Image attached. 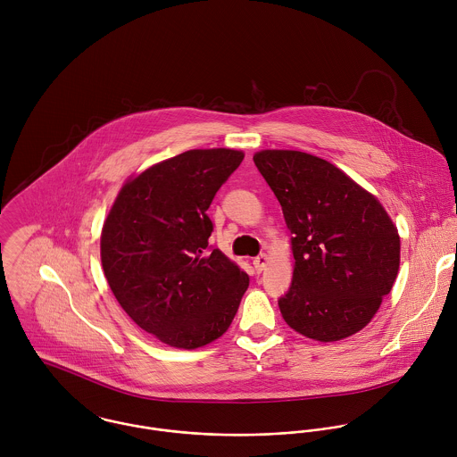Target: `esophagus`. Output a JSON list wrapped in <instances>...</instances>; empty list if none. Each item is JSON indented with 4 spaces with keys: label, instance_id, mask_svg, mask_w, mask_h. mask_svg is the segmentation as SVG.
Wrapping results in <instances>:
<instances>
[{
    "label": "esophagus",
    "instance_id": "34e87169",
    "mask_svg": "<svg viewBox=\"0 0 457 457\" xmlns=\"http://www.w3.org/2000/svg\"><path fill=\"white\" fill-rule=\"evenodd\" d=\"M267 261H269V257L265 255V253H261L255 261H253V265H255V269H257V272H262L263 269H265V265H267Z\"/></svg>",
    "mask_w": 457,
    "mask_h": 457
}]
</instances>
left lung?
<instances>
[{"mask_svg":"<svg viewBox=\"0 0 457 457\" xmlns=\"http://www.w3.org/2000/svg\"><path fill=\"white\" fill-rule=\"evenodd\" d=\"M253 162L292 232V287L278 301L283 320L322 343L362 330L399 270L401 241L386 207L319 156L262 149Z\"/></svg>","mask_w":457,"mask_h":457,"instance_id":"8db88e82","label":"left lung"}]
</instances>
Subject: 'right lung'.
I'll use <instances>...</instances> for the list:
<instances>
[{"label":"right lung","mask_w":457,"mask_h":457,"mask_svg":"<svg viewBox=\"0 0 457 457\" xmlns=\"http://www.w3.org/2000/svg\"><path fill=\"white\" fill-rule=\"evenodd\" d=\"M243 151L190 149L131 176L100 236L107 283L131 320L162 343L194 350L227 332L250 278L218 248L207 209Z\"/></svg>","instance_id":"obj_1"}]
</instances>
